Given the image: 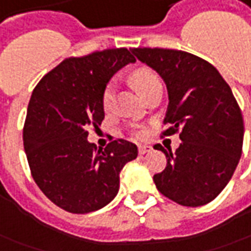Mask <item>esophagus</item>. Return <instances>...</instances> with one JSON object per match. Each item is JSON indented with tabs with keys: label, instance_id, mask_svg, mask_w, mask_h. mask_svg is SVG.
<instances>
[{
	"label": "esophagus",
	"instance_id": "1",
	"mask_svg": "<svg viewBox=\"0 0 251 251\" xmlns=\"http://www.w3.org/2000/svg\"><path fill=\"white\" fill-rule=\"evenodd\" d=\"M138 150H139V154H146V153H149V151H151L153 148H151V146H149V145H139Z\"/></svg>",
	"mask_w": 251,
	"mask_h": 251
}]
</instances>
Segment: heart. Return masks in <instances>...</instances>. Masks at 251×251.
Segmentation results:
<instances>
[{
    "mask_svg": "<svg viewBox=\"0 0 251 251\" xmlns=\"http://www.w3.org/2000/svg\"><path fill=\"white\" fill-rule=\"evenodd\" d=\"M160 82L158 76L150 70H139L134 74V83L141 91V94H145L153 84ZM116 96V83L109 82L102 91V106L105 110H109L113 105Z\"/></svg>",
    "mask_w": 251,
    "mask_h": 251,
    "instance_id": "heart-1",
    "label": "heart"
}]
</instances>
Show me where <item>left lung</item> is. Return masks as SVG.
<instances>
[{
	"mask_svg": "<svg viewBox=\"0 0 251 251\" xmlns=\"http://www.w3.org/2000/svg\"><path fill=\"white\" fill-rule=\"evenodd\" d=\"M154 70L167 86L168 108L164 135L180 131L175 153L155 145L167 155V168L155 174L158 191L183 206L213 201L228 184L242 155L243 117L231 87L212 64L187 51L138 48L131 50Z\"/></svg>",
	"mask_w": 251,
	"mask_h": 251,
	"instance_id": "8db88e82",
	"label": "left lung"
}]
</instances>
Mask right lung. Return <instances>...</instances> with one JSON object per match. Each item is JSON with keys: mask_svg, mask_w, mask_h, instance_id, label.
I'll list each match as a JSON object with an SVG mask.
<instances>
[{"mask_svg": "<svg viewBox=\"0 0 251 251\" xmlns=\"http://www.w3.org/2000/svg\"><path fill=\"white\" fill-rule=\"evenodd\" d=\"M135 57L126 48L71 57L42 77L32 91L24 124V151L38 187L71 213L106 206L119 193L120 172L138 157L132 142L105 149L87 139V127L105 117L102 91Z\"/></svg>", "mask_w": 251, "mask_h": 251, "instance_id": "1", "label": "right lung"}]
</instances>
